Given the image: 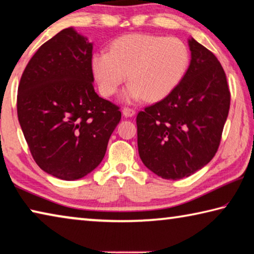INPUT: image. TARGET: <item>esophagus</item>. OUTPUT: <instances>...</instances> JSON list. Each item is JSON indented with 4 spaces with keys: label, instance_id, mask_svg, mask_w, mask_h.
Returning a JSON list of instances; mask_svg holds the SVG:
<instances>
[{
    "label": "esophagus",
    "instance_id": "1",
    "mask_svg": "<svg viewBox=\"0 0 254 254\" xmlns=\"http://www.w3.org/2000/svg\"><path fill=\"white\" fill-rule=\"evenodd\" d=\"M123 114L125 117H132L136 114V111L134 109H131V108H128V107H125L123 109Z\"/></svg>",
    "mask_w": 254,
    "mask_h": 254
}]
</instances>
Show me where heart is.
<instances>
[{
	"label": "heart",
	"instance_id": "b5f03b06",
	"mask_svg": "<svg viewBox=\"0 0 254 254\" xmlns=\"http://www.w3.org/2000/svg\"><path fill=\"white\" fill-rule=\"evenodd\" d=\"M189 63L188 47L180 39L143 33L119 37L110 52L99 51L91 57L93 75L105 97L118 90L128 73L130 84L123 94L126 101L168 97L186 75Z\"/></svg>",
	"mask_w": 254,
	"mask_h": 254
}]
</instances>
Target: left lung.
I'll return each instance as SVG.
<instances>
[{
    "label": "left lung",
    "instance_id": "8db88e82",
    "mask_svg": "<svg viewBox=\"0 0 254 254\" xmlns=\"http://www.w3.org/2000/svg\"><path fill=\"white\" fill-rule=\"evenodd\" d=\"M189 47L191 62L182 81L136 118L140 159L168 180L189 177L209 163L230 110L226 74L217 57L193 38Z\"/></svg>",
    "mask_w": 254,
    "mask_h": 254
}]
</instances>
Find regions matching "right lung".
I'll list each match as a JSON object with an SVG mask.
<instances>
[{"instance_id":"1","label":"right lung","mask_w":254,"mask_h":254,"mask_svg":"<svg viewBox=\"0 0 254 254\" xmlns=\"http://www.w3.org/2000/svg\"><path fill=\"white\" fill-rule=\"evenodd\" d=\"M93 46L73 28L41 45L24 68L16 110L33 160L62 180H77L101 163L122 118L93 88Z\"/></svg>"}]
</instances>
